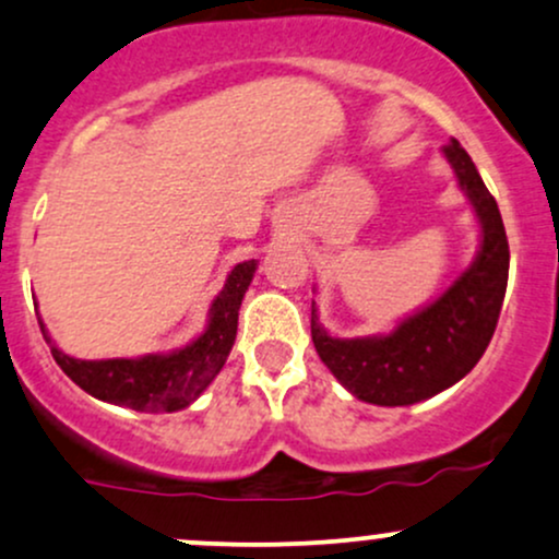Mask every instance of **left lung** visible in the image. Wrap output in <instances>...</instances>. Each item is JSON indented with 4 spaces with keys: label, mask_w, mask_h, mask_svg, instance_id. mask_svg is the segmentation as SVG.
<instances>
[{
    "label": "left lung",
    "mask_w": 559,
    "mask_h": 559,
    "mask_svg": "<svg viewBox=\"0 0 559 559\" xmlns=\"http://www.w3.org/2000/svg\"><path fill=\"white\" fill-rule=\"evenodd\" d=\"M443 156L480 223V249L472 265L438 299L403 318L390 334L355 340L331 336L318 323L312 302L310 331L318 355L342 388L373 406H411L449 390L475 369L499 323L509 275L504 223L459 140L443 145Z\"/></svg>",
    "instance_id": "obj_1"
}]
</instances>
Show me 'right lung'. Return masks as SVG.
<instances>
[{
  "mask_svg": "<svg viewBox=\"0 0 559 559\" xmlns=\"http://www.w3.org/2000/svg\"><path fill=\"white\" fill-rule=\"evenodd\" d=\"M257 260L238 262L230 270L225 286L212 299L206 329L171 353H148L140 358H108L82 360L71 358L52 342L45 323L39 321L41 334L52 349V358L71 382L97 401L127 406L148 414H171L188 408L223 371L238 331V310L254 278Z\"/></svg>",
  "mask_w": 559,
  "mask_h": 559,
  "instance_id": "right-lung-1",
  "label": "right lung"
}]
</instances>
